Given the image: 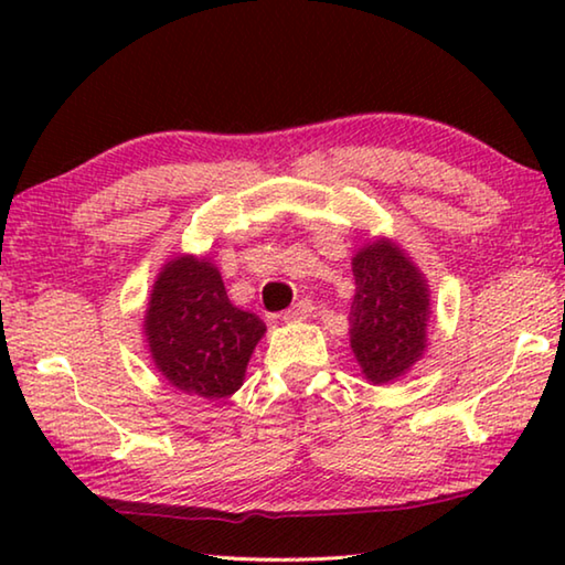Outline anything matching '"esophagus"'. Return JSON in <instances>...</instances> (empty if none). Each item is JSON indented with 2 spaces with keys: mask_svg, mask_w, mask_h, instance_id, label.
<instances>
[{
  "mask_svg": "<svg viewBox=\"0 0 565 565\" xmlns=\"http://www.w3.org/2000/svg\"><path fill=\"white\" fill-rule=\"evenodd\" d=\"M313 313V301L311 299H299L296 301L289 311H284V321L286 323H291V321H303V319H309Z\"/></svg>",
  "mask_w": 565,
  "mask_h": 565,
  "instance_id": "esophagus-1",
  "label": "esophagus"
}]
</instances>
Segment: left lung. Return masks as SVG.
I'll return each instance as SVG.
<instances>
[{
  "mask_svg": "<svg viewBox=\"0 0 565 565\" xmlns=\"http://www.w3.org/2000/svg\"><path fill=\"white\" fill-rule=\"evenodd\" d=\"M351 269L356 279L349 313L351 351L371 384H388L426 351L428 284L404 248L388 238L359 248Z\"/></svg>",
  "mask_w": 565,
  "mask_h": 565,
  "instance_id": "obj_1",
  "label": "left lung"
}]
</instances>
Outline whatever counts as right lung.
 I'll list each match as a JSON object with an SVG mask.
<instances>
[{
  "instance_id": "obj_1",
  "label": "right lung",
  "mask_w": 565,
  "mask_h": 565,
  "mask_svg": "<svg viewBox=\"0 0 565 565\" xmlns=\"http://www.w3.org/2000/svg\"><path fill=\"white\" fill-rule=\"evenodd\" d=\"M264 331L259 317L228 301L222 274L209 259L177 256L151 289L145 317L151 359L189 396L212 401L238 391Z\"/></svg>"
}]
</instances>
